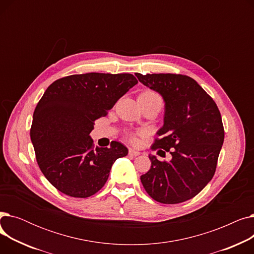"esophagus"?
<instances>
[{
  "label": "esophagus",
  "mask_w": 254,
  "mask_h": 254,
  "mask_svg": "<svg viewBox=\"0 0 254 254\" xmlns=\"http://www.w3.org/2000/svg\"><path fill=\"white\" fill-rule=\"evenodd\" d=\"M128 154H129V155H132V156H138V155H140V152H139L138 150H135V149H131V148H129V150H128Z\"/></svg>",
  "instance_id": "1"
}]
</instances>
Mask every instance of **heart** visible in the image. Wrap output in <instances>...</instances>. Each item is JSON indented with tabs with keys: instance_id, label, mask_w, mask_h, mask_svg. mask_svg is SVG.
I'll return each mask as SVG.
<instances>
[{
	"instance_id": "1",
	"label": "heart",
	"mask_w": 254,
	"mask_h": 254,
	"mask_svg": "<svg viewBox=\"0 0 254 254\" xmlns=\"http://www.w3.org/2000/svg\"><path fill=\"white\" fill-rule=\"evenodd\" d=\"M142 96H145V97L150 98V99H156V100H161V101H162L161 96H159L157 92L152 91V90H148V91H145V92H143V93H142Z\"/></svg>"
}]
</instances>
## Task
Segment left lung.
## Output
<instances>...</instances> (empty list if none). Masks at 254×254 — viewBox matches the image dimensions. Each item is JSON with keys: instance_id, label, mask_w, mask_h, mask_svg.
I'll return each instance as SVG.
<instances>
[{"instance_id": "8db88e82", "label": "left lung", "mask_w": 254, "mask_h": 254, "mask_svg": "<svg viewBox=\"0 0 254 254\" xmlns=\"http://www.w3.org/2000/svg\"><path fill=\"white\" fill-rule=\"evenodd\" d=\"M135 75L165 101L164 126L157 131L161 138L154 140L151 148L164 149L172 155L170 162L149 155L151 167L141 176V182L156 202L188 201L214 176L224 140L218 107L194 79L186 75Z\"/></svg>"}]
</instances>
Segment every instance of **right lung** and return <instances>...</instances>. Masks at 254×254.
Listing matches in <instances>:
<instances>
[{
  "instance_id": "add662e5",
  "label": "right lung",
  "mask_w": 254,
  "mask_h": 254,
  "mask_svg": "<svg viewBox=\"0 0 254 254\" xmlns=\"http://www.w3.org/2000/svg\"><path fill=\"white\" fill-rule=\"evenodd\" d=\"M137 83L127 73H86L47 87L34 111L31 140L40 170L58 190L73 197L95 194L116 159L127 154L116 141L109 148H95L89 134L96 120Z\"/></svg>"
}]
</instances>
